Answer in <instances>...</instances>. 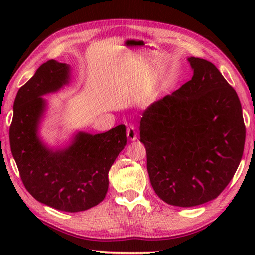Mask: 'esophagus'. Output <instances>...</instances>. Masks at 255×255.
Listing matches in <instances>:
<instances>
[{"mask_svg":"<svg viewBox=\"0 0 255 255\" xmlns=\"http://www.w3.org/2000/svg\"><path fill=\"white\" fill-rule=\"evenodd\" d=\"M127 137L130 140H136L137 139L136 128H135V126H132V125L127 128Z\"/></svg>","mask_w":255,"mask_h":255,"instance_id":"34e87169","label":"esophagus"}]
</instances>
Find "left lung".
<instances>
[{
	"label": "left lung",
	"instance_id": "left-lung-1",
	"mask_svg": "<svg viewBox=\"0 0 255 255\" xmlns=\"http://www.w3.org/2000/svg\"><path fill=\"white\" fill-rule=\"evenodd\" d=\"M192 79L143 112L139 136L150 184L166 204L217 198L240 165L245 125L237 93L208 60L188 58Z\"/></svg>",
	"mask_w": 255,
	"mask_h": 255
}]
</instances>
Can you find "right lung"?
<instances>
[{"label": "right lung", "mask_w": 255, "mask_h": 255, "mask_svg": "<svg viewBox=\"0 0 255 255\" xmlns=\"http://www.w3.org/2000/svg\"><path fill=\"white\" fill-rule=\"evenodd\" d=\"M70 66L54 59L38 68L16 93L10 126V146L20 178L34 199L51 208L77 213L105 199L108 173L127 144L126 127L90 135L79 132L72 144L51 150L37 135L45 110L44 94L68 83Z\"/></svg>", "instance_id": "obj_1"}]
</instances>
